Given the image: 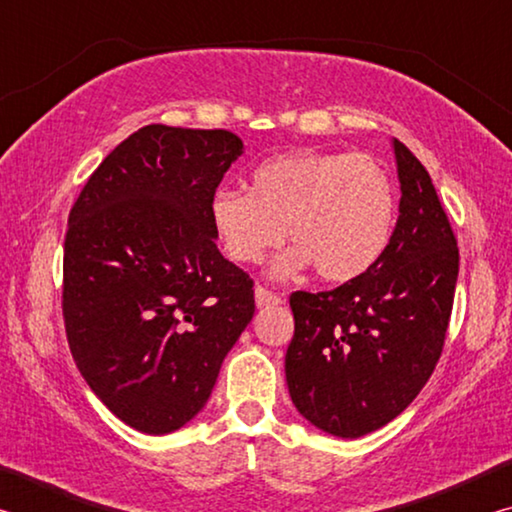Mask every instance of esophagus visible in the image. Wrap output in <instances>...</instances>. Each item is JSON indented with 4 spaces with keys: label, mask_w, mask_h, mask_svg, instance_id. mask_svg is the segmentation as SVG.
Segmentation results:
<instances>
[{
    "label": "esophagus",
    "mask_w": 512,
    "mask_h": 512,
    "mask_svg": "<svg viewBox=\"0 0 512 512\" xmlns=\"http://www.w3.org/2000/svg\"><path fill=\"white\" fill-rule=\"evenodd\" d=\"M282 298L280 296H275V293H271L268 289H264V287H255V305H257V309H268V307H277V305H282Z\"/></svg>",
    "instance_id": "1"
}]
</instances>
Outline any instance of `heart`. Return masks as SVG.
I'll use <instances>...</instances> for the list:
<instances>
[{"label": "heart", "instance_id": "obj_1", "mask_svg": "<svg viewBox=\"0 0 512 512\" xmlns=\"http://www.w3.org/2000/svg\"><path fill=\"white\" fill-rule=\"evenodd\" d=\"M395 210L391 178L368 155L296 151L259 164L250 192H214L210 221L235 262L255 264L289 235L296 246L273 262L275 280L314 266L320 280L345 284L386 253Z\"/></svg>", "mask_w": 512, "mask_h": 512}]
</instances>
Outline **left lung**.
<instances>
[{"label": "left lung", "mask_w": 512, "mask_h": 512, "mask_svg": "<svg viewBox=\"0 0 512 512\" xmlns=\"http://www.w3.org/2000/svg\"><path fill=\"white\" fill-rule=\"evenodd\" d=\"M400 216L379 262L334 291L291 293L296 332L284 357L302 418L336 438L395 420L427 384L452 316L458 248L420 160L393 140Z\"/></svg>", "instance_id": "8db88e82"}]
</instances>
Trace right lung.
<instances>
[{"label": "right lung", "instance_id": "obj_1", "mask_svg": "<svg viewBox=\"0 0 512 512\" xmlns=\"http://www.w3.org/2000/svg\"><path fill=\"white\" fill-rule=\"evenodd\" d=\"M244 153L228 131L144 126L69 212L63 314L72 357L121 422L164 436L203 411L253 320V280L216 248L210 201Z\"/></svg>", "mask_w": 512, "mask_h": 512}]
</instances>
